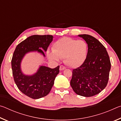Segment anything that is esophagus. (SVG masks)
<instances>
[{
  "mask_svg": "<svg viewBox=\"0 0 121 121\" xmlns=\"http://www.w3.org/2000/svg\"><path fill=\"white\" fill-rule=\"evenodd\" d=\"M66 69V67L63 66V65H60V68H59V69H60V70H65V69Z\"/></svg>",
  "mask_w": 121,
  "mask_h": 121,
  "instance_id": "esophagus-1",
  "label": "esophagus"
}]
</instances>
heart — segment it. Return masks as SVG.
Returning <instances> with one entry per match:
<instances>
[{
	"mask_svg": "<svg viewBox=\"0 0 121 121\" xmlns=\"http://www.w3.org/2000/svg\"><path fill=\"white\" fill-rule=\"evenodd\" d=\"M87 51V44L84 40L63 37L54 43L52 51H48L47 54L48 58L53 61H58L64 58L65 64L75 68L84 62Z\"/></svg>",
	"mask_w": 121,
	"mask_h": 121,
	"instance_id": "obj_1",
	"label": "heart"
}]
</instances>
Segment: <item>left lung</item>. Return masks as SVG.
Listing matches in <instances>:
<instances>
[{
    "mask_svg": "<svg viewBox=\"0 0 121 121\" xmlns=\"http://www.w3.org/2000/svg\"><path fill=\"white\" fill-rule=\"evenodd\" d=\"M88 46L87 57L80 67L73 70L70 85L78 95L85 97L98 95L106 87L111 68L106 48L89 35H79Z\"/></svg>",
    "mask_w": 121,
    "mask_h": 121,
    "instance_id": "left-lung-1",
    "label": "left lung"
}]
</instances>
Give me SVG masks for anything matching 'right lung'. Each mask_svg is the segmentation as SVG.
<instances>
[{
	"mask_svg": "<svg viewBox=\"0 0 121 121\" xmlns=\"http://www.w3.org/2000/svg\"><path fill=\"white\" fill-rule=\"evenodd\" d=\"M53 39L52 35L31 36L18 44L13 53L11 64L14 82L22 93L32 99H39L50 93L60 67L51 69L40 65L34 74L25 75L21 70L22 60L26 54L32 52L45 57L43 51L46 52Z\"/></svg>",
	"mask_w": 121,
	"mask_h": 121,
	"instance_id": "obj_1",
	"label": "right lung"
}]
</instances>
